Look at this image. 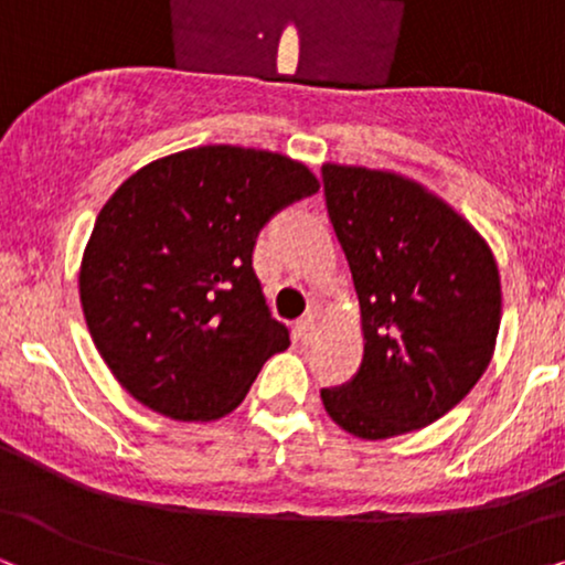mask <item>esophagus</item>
<instances>
[{
    "instance_id": "1",
    "label": "esophagus",
    "mask_w": 565,
    "mask_h": 565,
    "mask_svg": "<svg viewBox=\"0 0 565 565\" xmlns=\"http://www.w3.org/2000/svg\"><path fill=\"white\" fill-rule=\"evenodd\" d=\"M315 315L310 312V315H305V318H299L297 320V326H295V335H297V341H302V343H307V341H312V335H315Z\"/></svg>"
}]
</instances>
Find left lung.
<instances>
[{
	"mask_svg": "<svg viewBox=\"0 0 565 565\" xmlns=\"http://www.w3.org/2000/svg\"><path fill=\"white\" fill-rule=\"evenodd\" d=\"M322 188L364 330L359 372L322 387V405L359 439L416 431L452 411L493 356V253L452 206L395 172L328 162Z\"/></svg>",
	"mask_w": 565,
	"mask_h": 565,
	"instance_id": "8db88e82",
	"label": "left lung"
}]
</instances>
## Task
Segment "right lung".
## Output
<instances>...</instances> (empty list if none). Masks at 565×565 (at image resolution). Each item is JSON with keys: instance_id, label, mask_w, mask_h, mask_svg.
<instances>
[{"instance_id": "1", "label": "right lung", "mask_w": 565, "mask_h": 565, "mask_svg": "<svg viewBox=\"0 0 565 565\" xmlns=\"http://www.w3.org/2000/svg\"><path fill=\"white\" fill-rule=\"evenodd\" d=\"M302 162L199 147L124 180L82 255L89 335L131 397L175 420L227 416L289 345L253 270L260 230L318 193Z\"/></svg>"}]
</instances>
